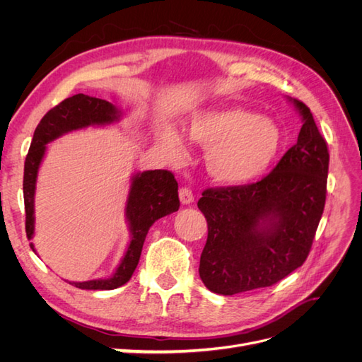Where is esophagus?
<instances>
[{
    "label": "esophagus",
    "mask_w": 362,
    "mask_h": 362,
    "mask_svg": "<svg viewBox=\"0 0 362 362\" xmlns=\"http://www.w3.org/2000/svg\"><path fill=\"white\" fill-rule=\"evenodd\" d=\"M180 201L184 205H189V204H192L194 201V196H193V193H192V190L189 187L180 189Z\"/></svg>",
    "instance_id": "1"
}]
</instances>
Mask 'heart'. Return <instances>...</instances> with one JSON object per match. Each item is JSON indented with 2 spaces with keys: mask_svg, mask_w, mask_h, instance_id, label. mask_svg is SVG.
I'll return each instance as SVG.
<instances>
[{
  "mask_svg": "<svg viewBox=\"0 0 362 362\" xmlns=\"http://www.w3.org/2000/svg\"><path fill=\"white\" fill-rule=\"evenodd\" d=\"M185 134L192 144L206 149L205 164L211 177L228 185L257 180L276 158L282 145L279 127L270 117L240 107H217L192 116ZM173 160L187 154L184 139L173 129L163 133Z\"/></svg>",
  "mask_w": 362,
  "mask_h": 362,
  "instance_id": "heart-1",
  "label": "heart"
}]
</instances>
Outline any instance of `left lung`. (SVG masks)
Instances as JSON below:
<instances>
[{
	"mask_svg": "<svg viewBox=\"0 0 362 362\" xmlns=\"http://www.w3.org/2000/svg\"><path fill=\"white\" fill-rule=\"evenodd\" d=\"M290 101L303 125L276 168L254 184L206 189L198 201L208 225L199 276L213 293L270 287L310 254L326 201L329 152L310 108Z\"/></svg>",
	"mask_w": 362,
	"mask_h": 362,
	"instance_id": "obj_1",
	"label": "left lung"
}]
</instances>
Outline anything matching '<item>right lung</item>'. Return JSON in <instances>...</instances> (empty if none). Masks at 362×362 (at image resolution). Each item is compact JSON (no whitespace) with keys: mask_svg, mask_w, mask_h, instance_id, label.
Wrapping results in <instances>:
<instances>
[{"mask_svg":"<svg viewBox=\"0 0 362 362\" xmlns=\"http://www.w3.org/2000/svg\"><path fill=\"white\" fill-rule=\"evenodd\" d=\"M122 113L108 101L89 95H74L42 117L24 164V204L25 233L28 240L35 234V194L40 163L45 157L47 145L60 136L87 127L110 125L120 119ZM178 182L169 170L137 172L131 178L129 193L125 206V217L129 226L131 242L125 255L113 275L107 279L69 282L81 290H113L124 286L133 276L139 264L149 228L158 218L178 211ZM35 250V245L30 243ZM36 252V250H35Z\"/></svg>","mask_w":362,"mask_h":362,"instance_id":"add662e5","label":"right lung"}]
</instances>
